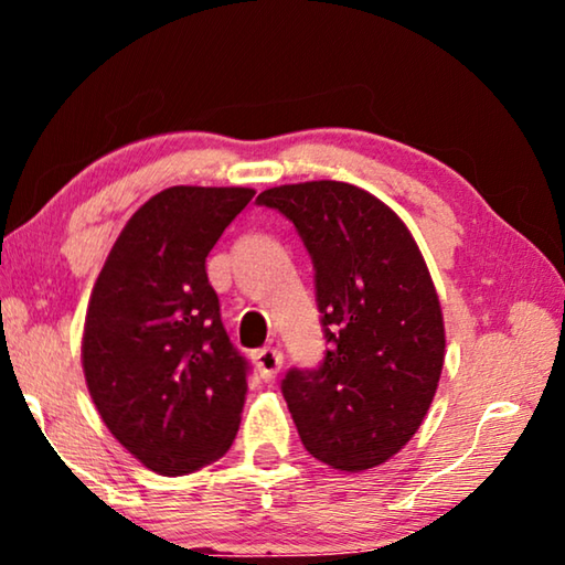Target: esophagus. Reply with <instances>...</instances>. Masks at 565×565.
Returning <instances> with one entry per match:
<instances>
[{
	"instance_id": "obj_1",
	"label": "esophagus",
	"mask_w": 565,
	"mask_h": 565,
	"mask_svg": "<svg viewBox=\"0 0 565 565\" xmlns=\"http://www.w3.org/2000/svg\"><path fill=\"white\" fill-rule=\"evenodd\" d=\"M256 369H259V374L264 381H271L276 374H279L281 363H284V353L274 347H264L256 351Z\"/></svg>"
}]
</instances>
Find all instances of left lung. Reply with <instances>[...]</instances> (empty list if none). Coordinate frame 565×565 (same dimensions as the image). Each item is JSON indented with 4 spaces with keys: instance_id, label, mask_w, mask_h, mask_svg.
<instances>
[{
    "instance_id": "8db88e82",
    "label": "left lung",
    "mask_w": 565,
    "mask_h": 565,
    "mask_svg": "<svg viewBox=\"0 0 565 565\" xmlns=\"http://www.w3.org/2000/svg\"><path fill=\"white\" fill-rule=\"evenodd\" d=\"M259 206L296 226L313 264L329 349L317 369H289L281 394L313 458L359 473L418 431L441 379L438 294L406 224L347 181L266 189Z\"/></svg>"
}]
</instances>
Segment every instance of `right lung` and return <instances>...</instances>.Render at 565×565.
I'll return each instance as SVG.
<instances>
[{
    "label": "right lung",
    "mask_w": 565,
    "mask_h": 565,
    "mask_svg": "<svg viewBox=\"0 0 565 565\" xmlns=\"http://www.w3.org/2000/svg\"><path fill=\"white\" fill-rule=\"evenodd\" d=\"M244 186H171L134 214L94 284L82 366L111 436L161 476L234 444L248 361L228 341L206 256L252 202Z\"/></svg>",
    "instance_id": "1"
}]
</instances>
